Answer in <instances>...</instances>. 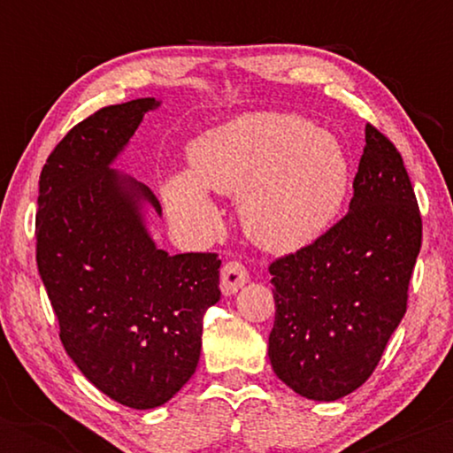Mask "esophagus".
Segmentation results:
<instances>
[{"label": "esophagus", "mask_w": 453, "mask_h": 453, "mask_svg": "<svg viewBox=\"0 0 453 453\" xmlns=\"http://www.w3.org/2000/svg\"><path fill=\"white\" fill-rule=\"evenodd\" d=\"M247 280L249 273L241 262H227L226 266L221 268V292L226 296L236 294Z\"/></svg>", "instance_id": "obj_1"}]
</instances>
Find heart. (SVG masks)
Masks as SVG:
<instances>
[{
  "label": "heart",
  "mask_w": 453,
  "mask_h": 453,
  "mask_svg": "<svg viewBox=\"0 0 453 453\" xmlns=\"http://www.w3.org/2000/svg\"><path fill=\"white\" fill-rule=\"evenodd\" d=\"M189 164L191 173H176L161 187L170 212L204 226L215 217L206 187L241 194L244 230L277 253L324 236L351 187L341 140L300 114L253 112L209 129L191 142Z\"/></svg>",
  "instance_id": "heart-1"
}]
</instances>
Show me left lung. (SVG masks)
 <instances>
[{"instance_id":"1","label":"left lung","mask_w":453,"mask_h":453,"mask_svg":"<svg viewBox=\"0 0 453 453\" xmlns=\"http://www.w3.org/2000/svg\"><path fill=\"white\" fill-rule=\"evenodd\" d=\"M422 215L403 157L371 123L349 212L324 236L274 259L273 371L311 400H339L372 375L407 313Z\"/></svg>"}]
</instances>
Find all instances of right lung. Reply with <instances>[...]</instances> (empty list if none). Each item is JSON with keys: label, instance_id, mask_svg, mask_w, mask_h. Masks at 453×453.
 Segmentation results:
<instances>
[{"label": "right lung", "instance_id": "obj_1", "mask_svg": "<svg viewBox=\"0 0 453 453\" xmlns=\"http://www.w3.org/2000/svg\"><path fill=\"white\" fill-rule=\"evenodd\" d=\"M157 106L140 97L72 127L46 159L35 215V262L67 356L129 409L161 407L189 381L221 296L217 253L155 247L142 206L161 215L159 200L111 168Z\"/></svg>", "mask_w": 453, "mask_h": 453}]
</instances>
